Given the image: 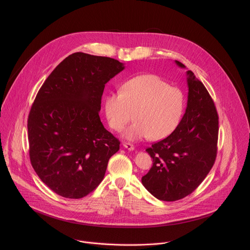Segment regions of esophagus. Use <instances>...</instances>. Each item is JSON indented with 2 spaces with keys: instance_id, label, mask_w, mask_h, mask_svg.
Segmentation results:
<instances>
[{
  "instance_id": "esophagus-1",
  "label": "esophagus",
  "mask_w": 250,
  "mask_h": 250,
  "mask_svg": "<svg viewBox=\"0 0 250 250\" xmlns=\"http://www.w3.org/2000/svg\"><path fill=\"white\" fill-rule=\"evenodd\" d=\"M123 146H124V147L126 148L127 150H130V151L134 150V146L131 145V144H128V142H125V144H124Z\"/></svg>"
}]
</instances>
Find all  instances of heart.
Listing matches in <instances>:
<instances>
[{
  "mask_svg": "<svg viewBox=\"0 0 250 250\" xmlns=\"http://www.w3.org/2000/svg\"><path fill=\"white\" fill-rule=\"evenodd\" d=\"M184 110L183 92L153 74L135 76L123 84L121 92L104 98L106 121L117 131L125 127L135 112L136 122L125 132L128 140L168 137L180 125Z\"/></svg>",
  "mask_w": 250,
  "mask_h": 250,
  "instance_id": "b5f03b06",
  "label": "heart"
}]
</instances>
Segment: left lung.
<instances>
[{
	"label": "left lung",
	"mask_w": 250,
	"mask_h": 250,
	"mask_svg": "<svg viewBox=\"0 0 250 250\" xmlns=\"http://www.w3.org/2000/svg\"><path fill=\"white\" fill-rule=\"evenodd\" d=\"M186 73L188 101L180 125L146 149L153 163L141 183L161 201H177L190 195L204 181L217 156L219 117L215 104L192 71Z\"/></svg>",
	"instance_id": "left-lung-1"
}]
</instances>
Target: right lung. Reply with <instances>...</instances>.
<instances>
[{"instance_id":"obj_1","label":"right lung","mask_w":250,"mask_h":250,"mask_svg":"<svg viewBox=\"0 0 250 250\" xmlns=\"http://www.w3.org/2000/svg\"><path fill=\"white\" fill-rule=\"evenodd\" d=\"M125 69L110 57L76 52L60 62L28 115L29 158L53 192L80 199L102 182L120 141L100 119L104 85Z\"/></svg>"}]
</instances>
